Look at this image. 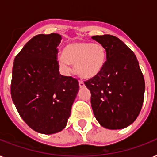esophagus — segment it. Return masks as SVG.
Returning <instances> with one entry per match:
<instances>
[{
    "label": "esophagus",
    "instance_id": "esophagus-1",
    "mask_svg": "<svg viewBox=\"0 0 157 157\" xmlns=\"http://www.w3.org/2000/svg\"><path fill=\"white\" fill-rule=\"evenodd\" d=\"M79 86H80V87H81V88H83V87H85V83H84V81H79Z\"/></svg>",
    "mask_w": 157,
    "mask_h": 157
}]
</instances>
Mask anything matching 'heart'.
<instances>
[{"label":"heart","instance_id":"heart-1","mask_svg":"<svg viewBox=\"0 0 157 157\" xmlns=\"http://www.w3.org/2000/svg\"><path fill=\"white\" fill-rule=\"evenodd\" d=\"M59 57V64L70 70L74 64L75 71L82 78H92L103 68L107 61V51L99 43L74 42L64 48Z\"/></svg>","mask_w":157,"mask_h":157}]
</instances>
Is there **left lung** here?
I'll return each mask as SVG.
<instances>
[{"label":"left lung","instance_id":"obj_1","mask_svg":"<svg viewBox=\"0 0 157 157\" xmlns=\"http://www.w3.org/2000/svg\"><path fill=\"white\" fill-rule=\"evenodd\" d=\"M103 45L107 61L102 71L85 81L98 123L109 129H124L136 120L144 103L145 81L134 53L119 38L94 36Z\"/></svg>","mask_w":157,"mask_h":157}]
</instances>
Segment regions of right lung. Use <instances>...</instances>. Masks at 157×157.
<instances>
[{"mask_svg": "<svg viewBox=\"0 0 157 157\" xmlns=\"http://www.w3.org/2000/svg\"><path fill=\"white\" fill-rule=\"evenodd\" d=\"M61 36L40 34L16 55L10 92L16 109L28 126L45 134L66 127L79 82L59 73L58 46Z\"/></svg>", "mask_w": 157, "mask_h": 157, "instance_id": "1", "label": "right lung"}]
</instances>
